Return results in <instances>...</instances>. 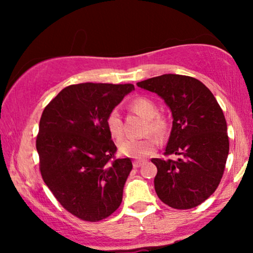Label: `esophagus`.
I'll return each mask as SVG.
<instances>
[{"label":"esophagus","mask_w":253,"mask_h":253,"mask_svg":"<svg viewBox=\"0 0 253 253\" xmlns=\"http://www.w3.org/2000/svg\"><path fill=\"white\" fill-rule=\"evenodd\" d=\"M143 164H144V161L136 160V161H133V167H134V168H139L140 166H143Z\"/></svg>","instance_id":"34e87169"}]
</instances>
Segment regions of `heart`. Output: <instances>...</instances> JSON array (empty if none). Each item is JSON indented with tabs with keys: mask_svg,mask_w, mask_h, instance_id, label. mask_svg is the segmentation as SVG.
Masks as SVG:
<instances>
[{
	"mask_svg": "<svg viewBox=\"0 0 253 253\" xmlns=\"http://www.w3.org/2000/svg\"><path fill=\"white\" fill-rule=\"evenodd\" d=\"M130 108L147 120L145 133H153L155 136H164L167 131V121L158 115L155 103L146 96H137L130 102ZM106 126L113 138L119 139L123 136V122L121 113L117 108H113L106 117ZM158 139L154 136H147L143 139L124 138L117 143L121 154L133 159H144L151 155L158 146Z\"/></svg>",
	"mask_w": 253,
	"mask_h": 253,
	"instance_id": "obj_1",
	"label": "heart"
}]
</instances>
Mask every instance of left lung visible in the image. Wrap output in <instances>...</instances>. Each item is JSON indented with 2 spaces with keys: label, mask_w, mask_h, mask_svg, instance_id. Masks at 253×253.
I'll return each mask as SVG.
<instances>
[{
  "label": "left lung",
  "mask_w": 253,
  "mask_h": 253,
  "mask_svg": "<svg viewBox=\"0 0 253 253\" xmlns=\"http://www.w3.org/2000/svg\"><path fill=\"white\" fill-rule=\"evenodd\" d=\"M137 85L161 96L172 115L165 155L178 159H152L158 168L155 192L172 209H193L215 191L226 167L229 139L222 109L213 93L189 76L162 75Z\"/></svg>",
  "instance_id": "8db88e82"
}]
</instances>
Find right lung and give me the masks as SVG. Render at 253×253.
<instances>
[{
  "instance_id": "1",
  "label": "right lung",
  "mask_w": 253,
  "mask_h": 253,
  "mask_svg": "<svg viewBox=\"0 0 253 253\" xmlns=\"http://www.w3.org/2000/svg\"><path fill=\"white\" fill-rule=\"evenodd\" d=\"M132 84H83L62 89L43 109L37 151L43 182L72 215L96 222L122 203L132 169L116 159L106 117L133 91Z\"/></svg>"
}]
</instances>
